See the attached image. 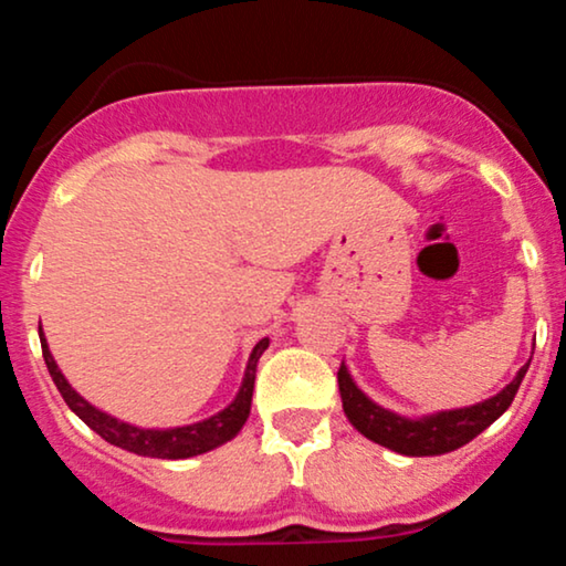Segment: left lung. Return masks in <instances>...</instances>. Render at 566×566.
<instances>
[{
	"instance_id": "left-lung-1",
	"label": "left lung",
	"mask_w": 566,
	"mask_h": 566,
	"mask_svg": "<svg viewBox=\"0 0 566 566\" xmlns=\"http://www.w3.org/2000/svg\"><path fill=\"white\" fill-rule=\"evenodd\" d=\"M530 361L513 375V380L503 388V391L490 396V399H482L469 407L439 409V412L420 415V418H405V415L380 407L378 401L369 399V396L356 386L346 361L337 369V386H340L343 412H346L348 423L354 426L361 437L386 447V450L409 454V458H431V454L460 450V447L469 444L471 439H476L484 428L495 423L500 415L511 407L513 396H516L524 375H527Z\"/></svg>"
}]
</instances>
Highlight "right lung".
<instances>
[{"mask_svg":"<svg viewBox=\"0 0 566 566\" xmlns=\"http://www.w3.org/2000/svg\"><path fill=\"white\" fill-rule=\"evenodd\" d=\"M39 340H42V354L44 365L50 369V378L57 386L71 412L76 418L84 420L101 439H106L108 444L119 447V450L140 454V458H161V460H186L197 458V454H205L216 447L226 444L242 431V426L250 418L252 407V391H255V375H258V361H261L263 350L269 348V337H263L255 348H252L250 359H247L242 386H239L237 396L229 407H223L220 412L210 415V418L197 420V423L188 426H172V428H143L135 423H127V420L114 418V415L103 412L95 405H90L84 396L76 391L74 386L66 380V375L57 367L53 350L48 346V337H44L42 327H39Z\"/></svg>","mask_w":566,"mask_h":566,"instance_id":"add662e5","label":"right lung"}]
</instances>
